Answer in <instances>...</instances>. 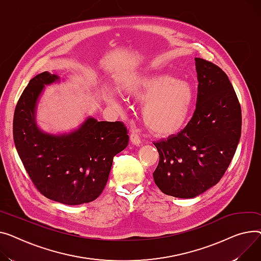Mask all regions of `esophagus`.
I'll use <instances>...</instances> for the list:
<instances>
[{
	"mask_svg": "<svg viewBox=\"0 0 261 261\" xmlns=\"http://www.w3.org/2000/svg\"><path fill=\"white\" fill-rule=\"evenodd\" d=\"M129 138H130V141H132V143H134L135 145H140V144H141V139H140L139 134H138V133H136V132H132V133H130Z\"/></svg>",
	"mask_w": 261,
	"mask_h": 261,
	"instance_id": "1",
	"label": "esophagus"
}]
</instances>
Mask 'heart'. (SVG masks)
Returning a JSON list of instances; mask_svg holds the SVG:
<instances>
[{"label":"heart","mask_w":261,"mask_h":261,"mask_svg":"<svg viewBox=\"0 0 261 261\" xmlns=\"http://www.w3.org/2000/svg\"><path fill=\"white\" fill-rule=\"evenodd\" d=\"M130 95L144 104L142 118L146 127L160 137L176 134L185 126L195 102L194 89L188 82L166 74L148 76ZM109 101L120 107L113 97Z\"/></svg>","instance_id":"heart-1"}]
</instances>
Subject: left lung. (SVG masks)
<instances>
[{
  "mask_svg": "<svg viewBox=\"0 0 261 261\" xmlns=\"http://www.w3.org/2000/svg\"><path fill=\"white\" fill-rule=\"evenodd\" d=\"M198 79L196 110L177 135L154 142L159 163L152 173L162 193L194 198L220 181L241 135V107L226 73L195 58Z\"/></svg>",
  "mask_w": 261,
  "mask_h": 261,
  "instance_id": "left-lung-1",
  "label": "left lung"
}]
</instances>
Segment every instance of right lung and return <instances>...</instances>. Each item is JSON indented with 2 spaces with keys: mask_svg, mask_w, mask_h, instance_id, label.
<instances>
[{
  "mask_svg": "<svg viewBox=\"0 0 261 261\" xmlns=\"http://www.w3.org/2000/svg\"><path fill=\"white\" fill-rule=\"evenodd\" d=\"M59 80L48 71L37 74L22 93L13 116V140L36 189L54 201L78 205L94 201L106 186L114 157L128 144L123 122L88 118L64 135L41 132L35 120L44 86Z\"/></svg>",
  "mask_w": 261,
  "mask_h": 261,
  "instance_id": "right-lung-1",
  "label": "right lung"
}]
</instances>
